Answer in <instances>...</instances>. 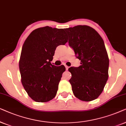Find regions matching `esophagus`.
I'll list each match as a JSON object with an SVG mask.
<instances>
[{
    "mask_svg": "<svg viewBox=\"0 0 126 126\" xmlns=\"http://www.w3.org/2000/svg\"><path fill=\"white\" fill-rule=\"evenodd\" d=\"M65 67H66V70H67L68 69V68H69V67L67 66H65Z\"/></svg>",
    "mask_w": 126,
    "mask_h": 126,
    "instance_id": "obj_1",
    "label": "esophagus"
}]
</instances>
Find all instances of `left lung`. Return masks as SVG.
<instances>
[{"mask_svg":"<svg viewBox=\"0 0 126 126\" xmlns=\"http://www.w3.org/2000/svg\"><path fill=\"white\" fill-rule=\"evenodd\" d=\"M65 31L69 37V46L81 64L68 68L74 94L82 101L96 99L108 78L109 59L104 42L96 31L86 25H78Z\"/></svg>","mask_w":126,"mask_h":126,"instance_id":"8db88e82","label":"left lung"}]
</instances>
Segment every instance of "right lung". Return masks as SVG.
Wrapping results in <instances>:
<instances>
[{"instance_id": "obj_1", "label": "right lung", "mask_w": 126, "mask_h": 126, "mask_svg": "<svg viewBox=\"0 0 126 126\" xmlns=\"http://www.w3.org/2000/svg\"><path fill=\"white\" fill-rule=\"evenodd\" d=\"M67 39L63 29L47 26L34 30L23 43L19 62L21 82L34 101L45 103L56 95L66 68L51 62L57 47L64 45Z\"/></svg>"}]
</instances>
